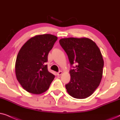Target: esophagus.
<instances>
[{
    "instance_id": "obj_1",
    "label": "esophagus",
    "mask_w": 120,
    "mask_h": 120,
    "mask_svg": "<svg viewBox=\"0 0 120 120\" xmlns=\"http://www.w3.org/2000/svg\"><path fill=\"white\" fill-rule=\"evenodd\" d=\"M62 73H63V72H62L61 71H59V72H57L56 73V74L57 76H60V75H61Z\"/></svg>"
}]
</instances>
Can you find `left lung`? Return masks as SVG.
Segmentation results:
<instances>
[{
    "instance_id": "obj_1",
    "label": "left lung",
    "mask_w": 120,
    "mask_h": 120,
    "mask_svg": "<svg viewBox=\"0 0 120 120\" xmlns=\"http://www.w3.org/2000/svg\"><path fill=\"white\" fill-rule=\"evenodd\" d=\"M59 43L73 68L70 70V81L65 85L67 92L75 98H87L99 85L103 76L104 60L99 48L87 38H63Z\"/></svg>"
}]
</instances>
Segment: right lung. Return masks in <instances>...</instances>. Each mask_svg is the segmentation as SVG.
Here are the masks:
<instances>
[{"instance_id":"add662e5","label":"right lung","mask_w":120,"mask_h":120,"mask_svg":"<svg viewBox=\"0 0 120 120\" xmlns=\"http://www.w3.org/2000/svg\"><path fill=\"white\" fill-rule=\"evenodd\" d=\"M57 37L49 34L37 35L24 44L17 54L15 73L23 88L39 94L49 88L55 76L48 70V55Z\"/></svg>"}]
</instances>
